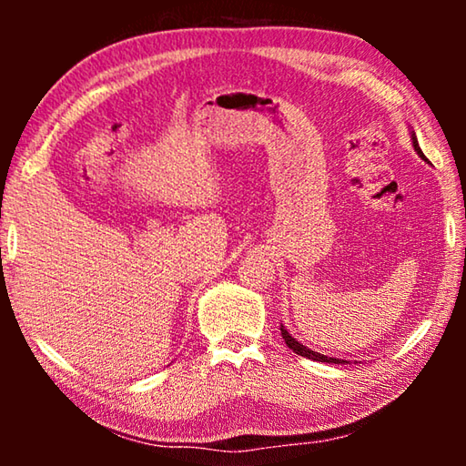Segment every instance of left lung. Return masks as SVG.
<instances>
[{
	"label": "left lung",
	"instance_id": "left-lung-1",
	"mask_svg": "<svg viewBox=\"0 0 466 466\" xmlns=\"http://www.w3.org/2000/svg\"><path fill=\"white\" fill-rule=\"evenodd\" d=\"M411 139H413V147H415V152L420 154V156L423 157V160H425V156H423V152H421V147H420V144H417V137H415V133H411ZM279 330H281V337L286 339V345L289 347L291 351L298 353V356H302V358H309V360H314V361H327V364H347V361L339 360V358H327V356H322V353H317V351H312V350H306V347H304L302 343L296 341V339L288 333V329L283 327V325L279 327Z\"/></svg>",
	"mask_w": 466,
	"mask_h": 466
}]
</instances>
